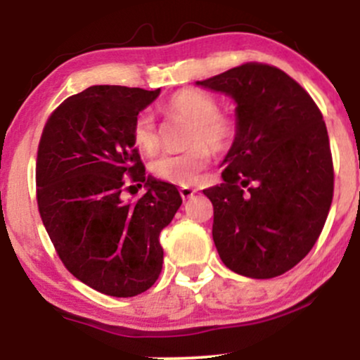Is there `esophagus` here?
Returning a JSON list of instances; mask_svg holds the SVG:
<instances>
[{
	"mask_svg": "<svg viewBox=\"0 0 360 360\" xmlns=\"http://www.w3.org/2000/svg\"><path fill=\"white\" fill-rule=\"evenodd\" d=\"M179 193H181V198L183 200H189V198H193L194 194H196V189L194 188H189V186H183V188H179Z\"/></svg>",
	"mask_w": 360,
	"mask_h": 360,
	"instance_id": "1",
	"label": "esophagus"
}]
</instances>
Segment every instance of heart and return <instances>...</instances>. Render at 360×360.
I'll return each instance as SVG.
<instances>
[{
    "label": "heart",
    "instance_id": "heart-1",
    "mask_svg": "<svg viewBox=\"0 0 360 360\" xmlns=\"http://www.w3.org/2000/svg\"><path fill=\"white\" fill-rule=\"evenodd\" d=\"M169 117L189 123L181 154H162L150 162V172L157 179L171 184H194L212 164L214 152H225L237 139V122L232 115L218 110V101L200 89H181L162 105ZM134 146L143 154H152L159 147V131L154 117L140 111L131 125Z\"/></svg>",
    "mask_w": 360,
    "mask_h": 360
}]
</instances>
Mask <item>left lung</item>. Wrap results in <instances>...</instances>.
<instances>
[{
    "label": "left lung",
    "instance_id": "8db88e82",
    "mask_svg": "<svg viewBox=\"0 0 360 360\" xmlns=\"http://www.w3.org/2000/svg\"><path fill=\"white\" fill-rule=\"evenodd\" d=\"M196 84L237 103V139L213 205V240L229 269L269 279L313 249L333 198V160L323 115L286 72L245 62Z\"/></svg>",
    "mask_w": 360,
    "mask_h": 360
}]
</instances>
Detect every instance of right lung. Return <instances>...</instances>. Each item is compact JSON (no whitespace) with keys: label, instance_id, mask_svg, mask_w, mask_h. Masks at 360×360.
<instances>
[{"label":"right lung","instance_id":"1","mask_svg":"<svg viewBox=\"0 0 360 360\" xmlns=\"http://www.w3.org/2000/svg\"><path fill=\"white\" fill-rule=\"evenodd\" d=\"M159 93L91 86L52 111L37 152V205L57 255L74 278L117 298L159 278V235L183 203L174 184L146 176L131 140L135 117ZM130 182L148 188L137 202L121 196Z\"/></svg>","mask_w":360,"mask_h":360}]
</instances>
